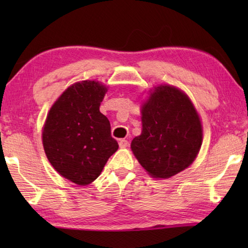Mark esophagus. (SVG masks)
I'll return each instance as SVG.
<instances>
[{
  "label": "esophagus",
  "mask_w": 248,
  "mask_h": 248,
  "mask_svg": "<svg viewBox=\"0 0 248 248\" xmlns=\"http://www.w3.org/2000/svg\"><path fill=\"white\" fill-rule=\"evenodd\" d=\"M128 145H129V142L127 140H124V139L119 140V146L121 149H125Z\"/></svg>",
  "instance_id": "34e87169"
}]
</instances>
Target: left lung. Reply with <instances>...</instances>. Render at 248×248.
I'll return each instance as SVG.
<instances>
[{
    "mask_svg": "<svg viewBox=\"0 0 248 248\" xmlns=\"http://www.w3.org/2000/svg\"><path fill=\"white\" fill-rule=\"evenodd\" d=\"M141 134L130 146L151 177L170 178L198 156L202 124L189 96L178 87L153 86L141 104Z\"/></svg>",
    "mask_w": 248,
    "mask_h": 248,
    "instance_id": "obj_1",
    "label": "left lung"
}]
</instances>
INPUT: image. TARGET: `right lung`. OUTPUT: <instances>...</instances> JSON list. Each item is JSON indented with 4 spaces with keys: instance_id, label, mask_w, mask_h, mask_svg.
Segmentation results:
<instances>
[{
    "instance_id": "add662e5",
    "label": "right lung",
    "mask_w": 248,
    "mask_h": 248,
    "mask_svg": "<svg viewBox=\"0 0 248 248\" xmlns=\"http://www.w3.org/2000/svg\"><path fill=\"white\" fill-rule=\"evenodd\" d=\"M108 86L95 79L70 85L48 111L41 139L48 161L78 186L93 183L118 150L110 123L99 111Z\"/></svg>"
}]
</instances>
